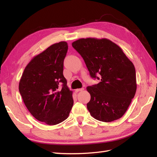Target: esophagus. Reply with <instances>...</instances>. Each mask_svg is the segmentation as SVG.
<instances>
[{
	"mask_svg": "<svg viewBox=\"0 0 157 157\" xmlns=\"http://www.w3.org/2000/svg\"><path fill=\"white\" fill-rule=\"evenodd\" d=\"M84 90V88H79V89H76L75 90V92H80V91H83Z\"/></svg>",
	"mask_w": 157,
	"mask_h": 157,
	"instance_id": "34e87169",
	"label": "esophagus"
}]
</instances>
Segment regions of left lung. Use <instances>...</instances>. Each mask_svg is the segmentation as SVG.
Instances as JSON below:
<instances>
[{
    "label": "left lung",
    "mask_w": 157,
    "mask_h": 157,
    "mask_svg": "<svg viewBox=\"0 0 157 157\" xmlns=\"http://www.w3.org/2000/svg\"><path fill=\"white\" fill-rule=\"evenodd\" d=\"M72 46L84 59L92 78L101 82L86 89L90 94L87 108L92 117L101 121L111 122L125 114L136 84V69L122 49L109 39L81 38Z\"/></svg>",
    "instance_id": "obj_1"
}]
</instances>
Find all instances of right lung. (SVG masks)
<instances>
[{
    "label": "right lung",
    "instance_id": "right-lung-1",
    "mask_svg": "<svg viewBox=\"0 0 157 157\" xmlns=\"http://www.w3.org/2000/svg\"><path fill=\"white\" fill-rule=\"evenodd\" d=\"M67 49L64 41L50 46L33 57L19 81V90L29 112L49 125L65 121L73 105V91L63 73Z\"/></svg>",
    "mask_w": 157,
    "mask_h": 157
}]
</instances>
